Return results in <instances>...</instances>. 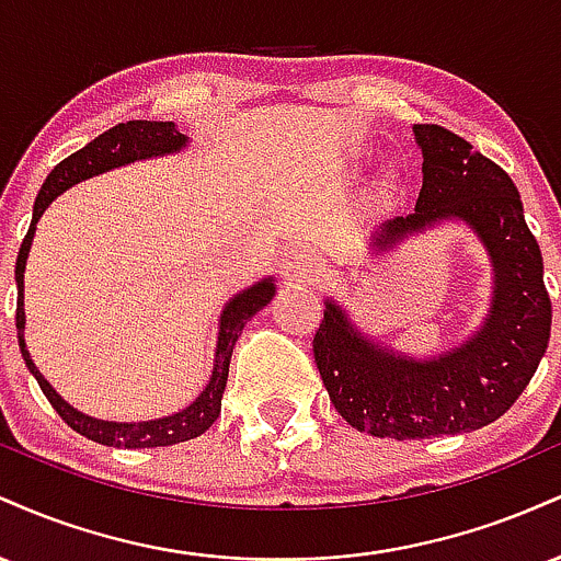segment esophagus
Segmentation results:
<instances>
[{
	"label": "esophagus",
	"mask_w": 561,
	"mask_h": 561,
	"mask_svg": "<svg viewBox=\"0 0 561 561\" xmlns=\"http://www.w3.org/2000/svg\"><path fill=\"white\" fill-rule=\"evenodd\" d=\"M321 272V263L311 250L306 248H289L282 255V274L287 282H311Z\"/></svg>",
	"instance_id": "esophagus-1"
}]
</instances>
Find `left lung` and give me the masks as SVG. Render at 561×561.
I'll return each mask as SVG.
<instances>
[{
    "label": "left lung",
    "mask_w": 561,
    "mask_h": 561,
    "mask_svg": "<svg viewBox=\"0 0 561 561\" xmlns=\"http://www.w3.org/2000/svg\"><path fill=\"white\" fill-rule=\"evenodd\" d=\"M411 131L422 152L420 197L414 214L369 237L371 253L461 224L491 263V308L467 340L416 358L362 332L343 302L324 298L313 356L330 401L351 427L396 440L472 433L499 420L536 375L551 334L543 259L517 186L448 128Z\"/></svg>",
    "instance_id": "1"
}]
</instances>
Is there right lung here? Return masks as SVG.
I'll return each instance as SVG.
<instances>
[{
	"label": "right lung",
	"instance_id": "obj_1",
	"mask_svg": "<svg viewBox=\"0 0 561 561\" xmlns=\"http://www.w3.org/2000/svg\"><path fill=\"white\" fill-rule=\"evenodd\" d=\"M190 147V137L176 128L173 121H126V124L113 126L111 131L100 134V137L89 141L87 147H81L79 152L57 163L53 173L47 176V182L38 190V197L34 203V216H31L28 234L21 244V253H18L15 263V285H18V311H15V327H18V345H21L23 362L28 366V371L42 388L47 401L53 403L57 414L66 420L68 427H73L76 433L89 437V440L102 443V446L113 448H158V446H173V443L192 440V437L203 435L221 414V398L227 390V377H229V362L231 351H234L237 337H240L244 324L266 308L272 302L276 285L274 276H263L255 285L240 289L237 295H231L227 306L221 308V317H218V332H216V351H214V369H210L208 385L203 392L184 409L173 411L169 416H158V420L147 422H107L96 420V416L83 414V411L73 409L66 398L57 392L53 385L44 379L42 371L36 369L34 358H31L28 347H25V302H23V287H25V261H28L31 244L36 237V224L44 216V210L55 203L62 192L76 186L87 179L100 176L121 165L139 163V160H152L163 156H176Z\"/></svg>",
	"mask_w": 561,
	"mask_h": 561
}]
</instances>
